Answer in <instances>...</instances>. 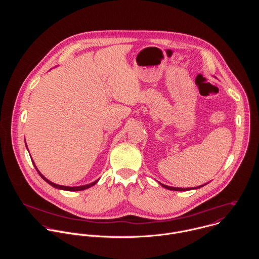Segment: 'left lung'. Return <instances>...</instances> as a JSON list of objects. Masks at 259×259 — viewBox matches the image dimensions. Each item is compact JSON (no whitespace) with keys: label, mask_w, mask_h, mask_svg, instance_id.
<instances>
[{"label":"left lung","mask_w":259,"mask_h":259,"mask_svg":"<svg viewBox=\"0 0 259 259\" xmlns=\"http://www.w3.org/2000/svg\"><path fill=\"white\" fill-rule=\"evenodd\" d=\"M161 186H162L163 188L167 189V190H170V191H176V192H186V191L191 190V189H182V188H173V187H168V186H165V184H163V183H161ZM204 186H205V184H203V186H201V187L195 188V189H200V188H202V187H204ZM193 190H194V188H193Z\"/></svg>","instance_id":"1"}]
</instances>
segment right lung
<instances>
[{
    "label": "right lung",
    "mask_w": 259,
    "mask_h": 259,
    "mask_svg": "<svg viewBox=\"0 0 259 259\" xmlns=\"http://www.w3.org/2000/svg\"><path fill=\"white\" fill-rule=\"evenodd\" d=\"M26 145V144H25ZM26 149H27V145H26ZM32 163H33V161H32ZM33 165H34V163H33ZM34 168H35V170L38 171V173L40 174V176L47 182V183H49L50 186H52L53 188H55V189H58V190H63V191H68V192H78V191H84V190H86V189H89V188H91V187H93L94 184H96L97 182H98V180L99 179H97V180H95L94 182H91V183H89V184H85V186H80V187H64V186H59V184H56V183H54V182H52V181H50L49 179H47L39 170H38V168H36V166L34 165Z\"/></svg>",
    "instance_id": "obj_1"
}]
</instances>
